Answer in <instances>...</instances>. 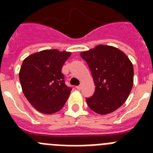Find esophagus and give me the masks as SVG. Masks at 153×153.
I'll return each mask as SVG.
<instances>
[{
    "instance_id": "34e87169",
    "label": "esophagus",
    "mask_w": 153,
    "mask_h": 153,
    "mask_svg": "<svg viewBox=\"0 0 153 153\" xmlns=\"http://www.w3.org/2000/svg\"><path fill=\"white\" fill-rule=\"evenodd\" d=\"M76 88L78 90H80L81 89H82V86H81V85H79V86H76Z\"/></svg>"
}]
</instances>
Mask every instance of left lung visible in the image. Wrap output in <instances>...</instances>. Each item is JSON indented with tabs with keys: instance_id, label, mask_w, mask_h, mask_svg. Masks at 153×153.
I'll use <instances>...</instances> for the list:
<instances>
[{
	"instance_id": "8db88e82",
	"label": "left lung",
	"mask_w": 153,
	"mask_h": 153,
	"mask_svg": "<svg viewBox=\"0 0 153 153\" xmlns=\"http://www.w3.org/2000/svg\"><path fill=\"white\" fill-rule=\"evenodd\" d=\"M87 63L95 84V92L86 98L89 107L100 115L109 114L126 102L133 86V66L123 51L98 45L80 53Z\"/></svg>"
}]
</instances>
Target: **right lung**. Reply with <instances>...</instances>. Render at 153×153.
Masks as SVG:
<instances>
[{
  "label": "right lung",
  "instance_id": "obj_1",
  "mask_svg": "<svg viewBox=\"0 0 153 153\" xmlns=\"http://www.w3.org/2000/svg\"><path fill=\"white\" fill-rule=\"evenodd\" d=\"M70 52L45 50L24 59L19 79L23 93L30 103L45 114H53L63 108L72 88L65 84L61 73Z\"/></svg>",
  "mask_w": 153,
  "mask_h": 153
}]
</instances>
